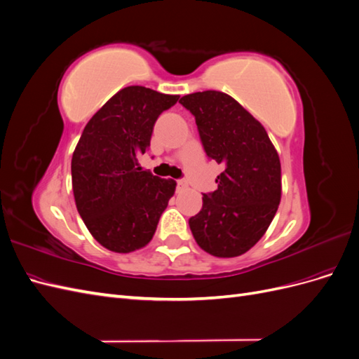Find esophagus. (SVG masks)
<instances>
[{"mask_svg":"<svg viewBox=\"0 0 359 359\" xmlns=\"http://www.w3.org/2000/svg\"><path fill=\"white\" fill-rule=\"evenodd\" d=\"M177 184H178V189H186V187L189 186L186 180H178V181H177Z\"/></svg>","mask_w":359,"mask_h":359,"instance_id":"34e87169","label":"esophagus"}]
</instances>
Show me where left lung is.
<instances>
[{
    "label": "left lung",
    "instance_id": "8db88e82",
    "mask_svg": "<svg viewBox=\"0 0 359 359\" xmlns=\"http://www.w3.org/2000/svg\"><path fill=\"white\" fill-rule=\"evenodd\" d=\"M180 103L196 119L206 156L224 166L217 190L203 193L189 220L206 253L235 257L252 248L273 222L281 198V168L264 126L231 95L202 91Z\"/></svg>",
    "mask_w": 359,
    "mask_h": 359
}]
</instances>
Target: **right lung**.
<instances>
[{
	"mask_svg": "<svg viewBox=\"0 0 359 359\" xmlns=\"http://www.w3.org/2000/svg\"><path fill=\"white\" fill-rule=\"evenodd\" d=\"M180 95L127 86L107 100L88 124L72 157L76 208L91 235L116 253H130L153 240L177 182L142 170L157 118Z\"/></svg>",
	"mask_w": 359,
	"mask_h": 359,
	"instance_id": "add662e5",
	"label": "right lung"
}]
</instances>
